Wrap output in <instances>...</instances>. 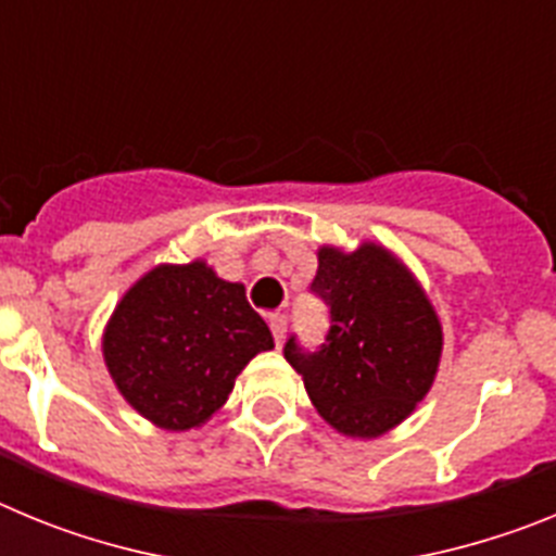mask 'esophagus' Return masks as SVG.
I'll use <instances>...</instances> for the list:
<instances>
[{"instance_id":"1","label":"esophagus","mask_w":556,"mask_h":556,"mask_svg":"<svg viewBox=\"0 0 556 556\" xmlns=\"http://www.w3.org/2000/svg\"><path fill=\"white\" fill-rule=\"evenodd\" d=\"M269 331L275 337V345H281L283 337H287V314H273L269 317Z\"/></svg>"}]
</instances>
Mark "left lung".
Masks as SVG:
<instances>
[{
  "mask_svg": "<svg viewBox=\"0 0 556 556\" xmlns=\"http://www.w3.org/2000/svg\"><path fill=\"white\" fill-rule=\"evenodd\" d=\"M312 294L328 308L317 348L298 333L283 356L337 431L378 437L401 424L434 381L443 331L426 294L387 250L365 244L345 255L320 250Z\"/></svg>",
  "mask_w": 556,
  "mask_h": 556,
  "instance_id": "1",
  "label": "left lung"
}]
</instances>
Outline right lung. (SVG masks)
<instances>
[{"label": "right lung", "mask_w": 556, "mask_h": 556, "mask_svg": "<svg viewBox=\"0 0 556 556\" xmlns=\"http://www.w3.org/2000/svg\"><path fill=\"white\" fill-rule=\"evenodd\" d=\"M273 348L262 314L242 283L203 262L147 273L108 323V370L147 420L184 431L228 401L233 378L255 353Z\"/></svg>", "instance_id": "add662e5"}]
</instances>
